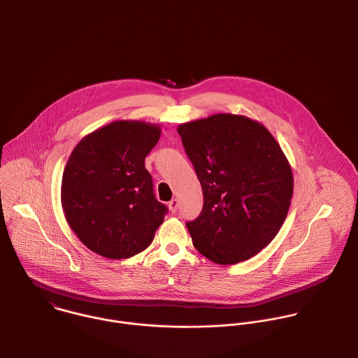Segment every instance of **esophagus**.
<instances>
[{
    "label": "esophagus",
    "instance_id": "obj_1",
    "mask_svg": "<svg viewBox=\"0 0 358 358\" xmlns=\"http://www.w3.org/2000/svg\"><path fill=\"white\" fill-rule=\"evenodd\" d=\"M168 208H169V210H171L172 213H175V212L178 210V208H179V200H178V199H172V200L168 203Z\"/></svg>",
    "mask_w": 358,
    "mask_h": 358
}]
</instances>
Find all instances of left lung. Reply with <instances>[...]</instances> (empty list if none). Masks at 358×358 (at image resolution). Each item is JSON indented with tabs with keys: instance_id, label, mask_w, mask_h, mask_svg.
Here are the masks:
<instances>
[{
	"instance_id": "1",
	"label": "left lung",
	"mask_w": 358,
	"mask_h": 358,
	"mask_svg": "<svg viewBox=\"0 0 358 358\" xmlns=\"http://www.w3.org/2000/svg\"><path fill=\"white\" fill-rule=\"evenodd\" d=\"M178 134L204 194L200 216L186 223L193 245L217 264L255 256L292 200L294 175L280 145L260 122L227 113L180 124Z\"/></svg>"
}]
</instances>
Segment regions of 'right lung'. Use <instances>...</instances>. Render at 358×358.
I'll return each mask as SVG.
<instances>
[{"label":"right lung","instance_id":"right-lung-1","mask_svg":"<svg viewBox=\"0 0 358 358\" xmlns=\"http://www.w3.org/2000/svg\"><path fill=\"white\" fill-rule=\"evenodd\" d=\"M161 128L120 120L94 131L70 154L62 178L66 220L80 241L108 259L145 251L164 222L166 206L154 197L145 158Z\"/></svg>","mask_w":358,"mask_h":358}]
</instances>
